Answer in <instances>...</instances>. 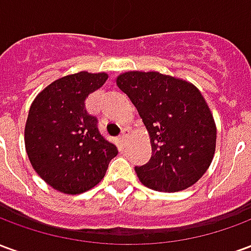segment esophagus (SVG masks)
Here are the masks:
<instances>
[{
  "label": "esophagus",
  "mask_w": 251,
  "mask_h": 251,
  "mask_svg": "<svg viewBox=\"0 0 251 251\" xmlns=\"http://www.w3.org/2000/svg\"><path fill=\"white\" fill-rule=\"evenodd\" d=\"M118 138H120L121 144H125V142H126V138H127V131H126V130L122 131V133H121L120 137H118Z\"/></svg>",
  "instance_id": "esophagus-1"
}]
</instances>
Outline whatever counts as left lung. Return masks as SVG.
<instances>
[{
    "mask_svg": "<svg viewBox=\"0 0 251 251\" xmlns=\"http://www.w3.org/2000/svg\"><path fill=\"white\" fill-rule=\"evenodd\" d=\"M117 86L130 98L147 126L152 157L136 167L142 184L177 192L195 184L210 167L216 127L194 84L160 72H125Z\"/></svg>",
    "mask_w": 251,
    "mask_h": 251,
    "instance_id": "8db88e82",
    "label": "left lung"
}]
</instances>
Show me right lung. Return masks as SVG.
Wrapping results in <instances>:
<instances>
[{
	"label": "right lung",
	"mask_w": 251,
	"mask_h": 251,
	"mask_svg": "<svg viewBox=\"0 0 251 251\" xmlns=\"http://www.w3.org/2000/svg\"><path fill=\"white\" fill-rule=\"evenodd\" d=\"M107 80V74L82 71L60 77L41 91L25 125V149L37 175L64 194H82L103 179L113 142L98 129L84 100Z\"/></svg>",
	"instance_id": "add662e5"
}]
</instances>
